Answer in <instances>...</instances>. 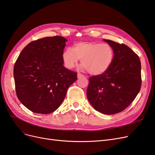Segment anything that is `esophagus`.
I'll list each match as a JSON object with an SVG mask.
<instances>
[{"label":"esophagus","instance_id":"1","mask_svg":"<svg viewBox=\"0 0 155 155\" xmlns=\"http://www.w3.org/2000/svg\"><path fill=\"white\" fill-rule=\"evenodd\" d=\"M85 76H84V75L81 74V73H78V78H84Z\"/></svg>","mask_w":155,"mask_h":155}]
</instances>
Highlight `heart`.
I'll return each instance as SVG.
<instances>
[{
	"label": "heart",
	"instance_id": "heart-1",
	"mask_svg": "<svg viewBox=\"0 0 155 155\" xmlns=\"http://www.w3.org/2000/svg\"><path fill=\"white\" fill-rule=\"evenodd\" d=\"M114 58V50L109 45L94 42H79L74 45L73 49L68 47L62 54L63 63L67 68H74L81 59L83 67L94 76L107 72Z\"/></svg>",
	"mask_w": 155,
	"mask_h": 155
}]
</instances>
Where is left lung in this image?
I'll return each instance as SVG.
<instances>
[{
    "instance_id": "left-lung-1",
    "label": "left lung",
    "mask_w": 155,
    "mask_h": 155,
    "mask_svg": "<svg viewBox=\"0 0 155 155\" xmlns=\"http://www.w3.org/2000/svg\"><path fill=\"white\" fill-rule=\"evenodd\" d=\"M114 51L110 67L104 74L89 78L87 96L95 110L114 114L133 101L142 85L141 63L129 46L104 39Z\"/></svg>"
}]
</instances>
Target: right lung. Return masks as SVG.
<instances>
[{
    "label": "right lung",
    "mask_w": 155,
    "mask_h": 155,
    "mask_svg": "<svg viewBox=\"0 0 155 155\" xmlns=\"http://www.w3.org/2000/svg\"><path fill=\"white\" fill-rule=\"evenodd\" d=\"M67 39L61 36L34 41L23 48L13 68L18 99L30 110L54 112L62 104L77 72L63 66L62 54Z\"/></svg>",
    "instance_id": "add662e5"
}]
</instances>
